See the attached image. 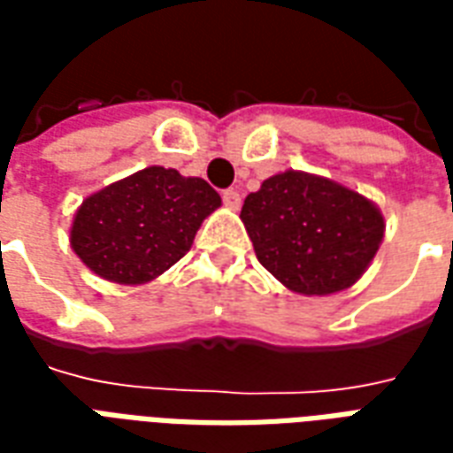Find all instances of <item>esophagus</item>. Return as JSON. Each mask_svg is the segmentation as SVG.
<instances>
[{"label": "esophagus", "instance_id": "esophagus-1", "mask_svg": "<svg viewBox=\"0 0 453 453\" xmlns=\"http://www.w3.org/2000/svg\"><path fill=\"white\" fill-rule=\"evenodd\" d=\"M223 203H226L227 208L237 211V208H240V203H242V196H240V191H235V188H226V191H223Z\"/></svg>", "mask_w": 453, "mask_h": 453}]
</instances>
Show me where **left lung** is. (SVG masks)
<instances>
[{"label":"left lung","mask_w":453,"mask_h":453,"mask_svg":"<svg viewBox=\"0 0 453 453\" xmlns=\"http://www.w3.org/2000/svg\"><path fill=\"white\" fill-rule=\"evenodd\" d=\"M240 218L259 265L305 296L349 288L383 240V216L371 201L303 172L265 179Z\"/></svg>","instance_id":"1"}]
</instances>
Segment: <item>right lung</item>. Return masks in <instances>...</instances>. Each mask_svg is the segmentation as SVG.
I'll list each match as a JSON object with an SVG mask.
<instances>
[{"mask_svg": "<svg viewBox=\"0 0 453 453\" xmlns=\"http://www.w3.org/2000/svg\"><path fill=\"white\" fill-rule=\"evenodd\" d=\"M218 206V191L203 179L140 169L84 201L70 242L94 274L145 284L187 255L203 218Z\"/></svg>", "mask_w": 453, "mask_h": 453, "instance_id": "add662e5", "label": "right lung"}]
</instances>
